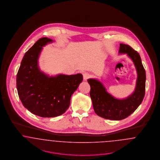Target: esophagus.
<instances>
[{"instance_id":"obj_1","label":"esophagus","mask_w":160,"mask_h":160,"mask_svg":"<svg viewBox=\"0 0 160 160\" xmlns=\"http://www.w3.org/2000/svg\"><path fill=\"white\" fill-rule=\"evenodd\" d=\"M90 77V75L88 73L85 72L83 73V78H84V81H86L87 79H88Z\"/></svg>"}]
</instances>
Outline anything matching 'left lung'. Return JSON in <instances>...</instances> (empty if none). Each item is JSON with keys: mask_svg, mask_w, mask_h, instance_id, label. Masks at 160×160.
Instances as JSON below:
<instances>
[{"mask_svg": "<svg viewBox=\"0 0 160 160\" xmlns=\"http://www.w3.org/2000/svg\"><path fill=\"white\" fill-rule=\"evenodd\" d=\"M119 53L127 54L132 60L137 72L134 92L128 98L118 99L107 92L101 82L95 79L87 80L90 85V95L93 109L101 118L120 120L130 116L142 103L145 94L146 72L139 53L131 46L120 43Z\"/></svg>", "mask_w": 160, "mask_h": 160, "instance_id": "1", "label": "left lung"}]
</instances>
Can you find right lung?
Here are the masks:
<instances>
[{"mask_svg":"<svg viewBox=\"0 0 160 160\" xmlns=\"http://www.w3.org/2000/svg\"><path fill=\"white\" fill-rule=\"evenodd\" d=\"M53 42L51 38L39 39L26 52L17 73L19 98L31 112L42 118H54L68 108L73 93L83 80L81 73L49 76L40 71L38 59L42 47Z\"/></svg>","mask_w":160,"mask_h":160,"instance_id":"add662e5","label":"right lung"}]
</instances>
